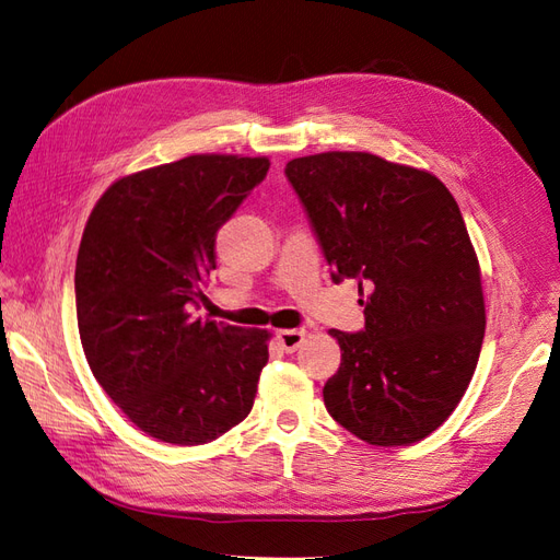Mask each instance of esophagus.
I'll list each match as a JSON object with an SVG mask.
<instances>
[{
    "instance_id": "1",
    "label": "esophagus",
    "mask_w": 560,
    "mask_h": 560,
    "mask_svg": "<svg viewBox=\"0 0 560 560\" xmlns=\"http://www.w3.org/2000/svg\"><path fill=\"white\" fill-rule=\"evenodd\" d=\"M276 336H278V343L282 346L284 352H294L303 343V338H306V331H301V329H280Z\"/></svg>"
}]
</instances>
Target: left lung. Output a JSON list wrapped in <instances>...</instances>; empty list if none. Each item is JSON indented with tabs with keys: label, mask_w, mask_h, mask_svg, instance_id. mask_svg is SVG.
Here are the masks:
<instances>
[{
	"label": "left lung",
	"mask_w": 560,
	"mask_h": 560,
	"mask_svg": "<svg viewBox=\"0 0 560 560\" xmlns=\"http://www.w3.org/2000/svg\"><path fill=\"white\" fill-rule=\"evenodd\" d=\"M331 280L364 290V329L329 334L341 366L329 416L371 446L432 434L460 404L486 331L481 268L455 198L432 173L366 151L287 163Z\"/></svg>",
	"instance_id": "obj_1"
}]
</instances>
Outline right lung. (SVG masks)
<instances>
[{"instance_id": "add662e5", "label": "right lung", "mask_w": 560, "mask_h": 560, "mask_svg": "<svg viewBox=\"0 0 560 560\" xmlns=\"http://www.w3.org/2000/svg\"><path fill=\"white\" fill-rule=\"evenodd\" d=\"M268 165L194 154L132 173L83 229L74 273L83 352L112 401L159 442L208 444L252 411L270 334L194 317V306L217 266V231Z\"/></svg>"}]
</instances>
